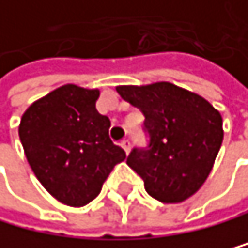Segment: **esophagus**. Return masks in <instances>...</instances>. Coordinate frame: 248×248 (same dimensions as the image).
I'll use <instances>...</instances> for the list:
<instances>
[{
  "label": "esophagus",
  "mask_w": 248,
  "mask_h": 248,
  "mask_svg": "<svg viewBox=\"0 0 248 248\" xmlns=\"http://www.w3.org/2000/svg\"><path fill=\"white\" fill-rule=\"evenodd\" d=\"M120 145H122V148L128 153V152H129V148H131V142H129V139H123V140L120 142Z\"/></svg>",
  "instance_id": "34e87169"
}]
</instances>
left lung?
Masks as SVG:
<instances>
[{"label": "left lung", "mask_w": 248, "mask_h": 248, "mask_svg": "<svg viewBox=\"0 0 248 248\" xmlns=\"http://www.w3.org/2000/svg\"><path fill=\"white\" fill-rule=\"evenodd\" d=\"M117 92L145 117L147 145L134 147L126 158L145 190L162 203H180L194 195L222 145L220 114L200 95L170 82L120 86Z\"/></svg>", "instance_id": "obj_1"}]
</instances>
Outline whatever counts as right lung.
Segmentation results:
<instances>
[{"label":"right lung","mask_w":248,"mask_h":248,"mask_svg":"<svg viewBox=\"0 0 248 248\" xmlns=\"http://www.w3.org/2000/svg\"><path fill=\"white\" fill-rule=\"evenodd\" d=\"M98 90L62 86L23 114L18 134L37 180L68 206L100 194L115 164L126 158L111 140V120L95 108Z\"/></svg>","instance_id":"obj_1"}]
</instances>
